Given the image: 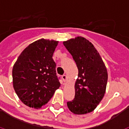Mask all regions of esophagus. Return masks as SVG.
<instances>
[{"instance_id": "obj_1", "label": "esophagus", "mask_w": 129, "mask_h": 129, "mask_svg": "<svg viewBox=\"0 0 129 129\" xmlns=\"http://www.w3.org/2000/svg\"><path fill=\"white\" fill-rule=\"evenodd\" d=\"M62 80H63L64 82H65L67 81V76L66 75H62Z\"/></svg>"}]
</instances>
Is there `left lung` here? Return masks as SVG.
I'll list each match as a JSON object with an SVG mask.
<instances>
[{
    "instance_id": "obj_1",
    "label": "left lung",
    "mask_w": 129,
    "mask_h": 129,
    "mask_svg": "<svg viewBox=\"0 0 129 129\" xmlns=\"http://www.w3.org/2000/svg\"><path fill=\"white\" fill-rule=\"evenodd\" d=\"M78 68L75 97L67 106L75 114L92 112L105 95L108 74L103 60L94 45L84 37L63 42Z\"/></svg>"
}]
</instances>
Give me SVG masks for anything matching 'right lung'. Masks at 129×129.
<instances>
[{
  "label": "right lung",
  "mask_w": 129,
  "mask_h": 129,
  "mask_svg": "<svg viewBox=\"0 0 129 129\" xmlns=\"http://www.w3.org/2000/svg\"><path fill=\"white\" fill-rule=\"evenodd\" d=\"M57 44L53 40H38L24 50L13 66V88L28 107L39 109L46 104L61 85L52 58Z\"/></svg>",
  "instance_id": "add662e5"
}]
</instances>
